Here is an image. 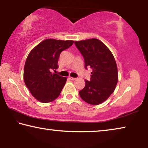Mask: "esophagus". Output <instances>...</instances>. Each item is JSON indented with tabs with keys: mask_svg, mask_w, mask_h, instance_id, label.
Returning <instances> with one entry per match:
<instances>
[{
	"mask_svg": "<svg viewBox=\"0 0 148 148\" xmlns=\"http://www.w3.org/2000/svg\"><path fill=\"white\" fill-rule=\"evenodd\" d=\"M69 78L70 79H71V80H75V79H76V77H71V76H69Z\"/></svg>",
	"mask_w": 148,
	"mask_h": 148,
	"instance_id": "1",
	"label": "esophagus"
}]
</instances>
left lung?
<instances>
[{"instance_id":"left-lung-1","label":"left lung","mask_w":148,"mask_h":148,"mask_svg":"<svg viewBox=\"0 0 148 148\" xmlns=\"http://www.w3.org/2000/svg\"><path fill=\"white\" fill-rule=\"evenodd\" d=\"M74 44L84 58L85 68L92 69L90 81L79 91L80 97L92 105L102 103L116 89L118 72L114 56L101 41L91 38L75 41Z\"/></svg>"}]
</instances>
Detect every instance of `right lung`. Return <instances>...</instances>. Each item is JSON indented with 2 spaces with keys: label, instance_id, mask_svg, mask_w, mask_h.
<instances>
[{
  "label": "right lung",
  "instance_id": "1",
  "mask_svg": "<svg viewBox=\"0 0 148 148\" xmlns=\"http://www.w3.org/2000/svg\"><path fill=\"white\" fill-rule=\"evenodd\" d=\"M74 43L72 40L46 39L31 50L24 67L25 84L35 99L47 103L59 96L66 77L52 73L58 69L61 52Z\"/></svg>",
  "mask_w": 148,
  "mask_h": 148
}]
</instances>
